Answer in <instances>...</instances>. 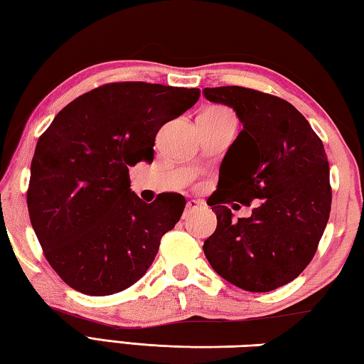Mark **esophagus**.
<instances>
[{
  "mask_svg": "<svg viewBox=\"0 0 364 364\" xmlns=\"http://www.w3.org/2000/svg\"><path fill=\"white\" fill-rule=\"evenodd\" d=\"M202 207V204H199V202L197 200H188L186 202V208H184V215H183V218H188L189 217V213H193L194 210H199V208Z\"/></svg>",
  "mask_w": 364,
  "mask_h": 364,
  "instance_id": "esophagus-1",
  "label": "esophagus"
}]
</instances>
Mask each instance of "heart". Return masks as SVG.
<instances>
[{
    "label": "heart",
    "instance_id": "heart-1",
    "mask_svg": "<svg viewBox=\"0 0 364 364\" xmlns=\"http://www.w3.org/2000/svg\"><path fill=\"white\" fill-rule=\"evenodd\" d=\"M208 112H217V114H230V110H226L223 107H208Z\"/></svg>",
    "mask_w": 364,
    "mask_h": 364
}]
</instances>
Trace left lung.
I'll list each match as a JSON object with an SVG mask.
<instances>
[{
  "label": "left lung",
  "instance_id": "obj_1",
  "mask_svg": "<svg viewBox=\"0 0 364 364\" xmlns=\"http://www.w3.org/2000/svg\"><path fill=\"white\" fill-rule=\"evenodd\" d=\"M208 101L236 110L242 130L220 167L207 204L217 230L204 254L221 278L249 292L287 284L315 257L328 225L332 189L323 141L291 102L244 86L205 88ZM210 200V199H208ZM259 200L249 219L226 203Z\"/></svg>",
  "mask_w": 364,
  "mask_h": 364
}]
</instances>
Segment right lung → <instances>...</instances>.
<instances>
[{
    "mask_svg": "<svg viewBox=\"0 0 364 364\" xmlns=\"http://www.w3.org/2000/svg\"><path fill=\"white\" fill-rule=\"evenodd\" d=\"M199 96V88L106 83L67 104L41 134L27 207L43 254L67 286L101 297L143 278L186 200L164 193L146 204L132 193L128 167L152 162L157 132Z\"/></svg>",
    "mask_w": 364,
    "mask_h": 364,
    "instance_id": "add662e5",
    "label": "right lung"
}]
</instances>
